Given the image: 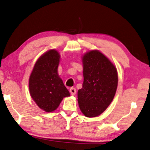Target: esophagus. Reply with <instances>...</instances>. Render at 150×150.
Segmentation results:
<instances>
[{
	"mask_svg": "<svg viewBox=\"0 0 150 150\" xmlns=\"http://www.w3.org/2000/svg\"><path fill=\"white\" fill-rule=\"evenodd\" d=\"M69 91H70L71 94L72 95V96H75V95L76 94V89H75V88L71 87Z\"/></svg>",
	"mask_w": 150,
	"mask_h": 150,
	"instance_id": "1",
	"label": "esophagus"
}]
</instances>
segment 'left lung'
I'll return each instance as SVG.
<instances>
[{
    "instance_id": "left-lung-1",
    "label": "left lung",
    "mask_w": 150,
    "mask_h": 150,
    "mask_svg": "<svg viewBox=\"0 0 150 150\" xmlns=\"http://www.w3.org/2000/svg\"><path fill=\"white\" fill-rule=\"evenodd\" d=\"M83 83L78 90L80 110L87 117L104 112L115 96L118 83L115 65L98 50H90L81 57Z\"/></svg>"
}]
</instances>
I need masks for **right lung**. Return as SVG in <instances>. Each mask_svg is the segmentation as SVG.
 Instances as JSON below:
<instances>
[{
	"instance_id": "add662e5",
	"label": "right lung",
	"mask_w": 150,
	"mask_h": 150,
	"mask_svg": "<svg viewBox=\"0 0 150 150\" xmlns=\"http://www.w3.org/2000/svg\"><path fill=\"white\" fill-rule=\"evenodd\" d=\"M61 55L55 49H50L37 59L28 79L30 97L45 112L56 110L64 97L70 93L58 74Z\"/></svg>"
}]
</instances>
